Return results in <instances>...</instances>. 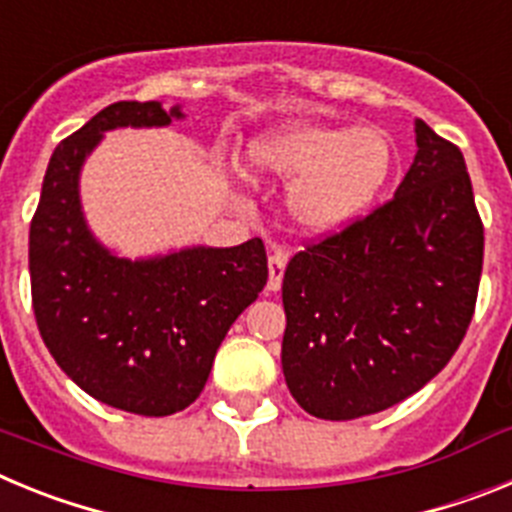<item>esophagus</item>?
Listing matches in <instances>:
<instances>
[{
    "label": "esophagus",
    "mask_w": 512,
    "mask_h": 512,
    "mask_svg": "<svg viewBox=\"0 0 512 512\" xmlns=\"http://www.w3.org/2000/svg\"><path fill=\"white\" fill-rule=\"evenodd\" d=\"M284 269H287V253H284L282 248H274V251L269 253V284H266L271 292H279V289H282Z\"/></svg>",
    "instance_id": "obj_1"
}]
</instances>
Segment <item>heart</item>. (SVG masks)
Here are the masks:
<instances>
[{"mask_svg":"<svg viewBox=\"0 0 512 512\" xmlns=\"http://www.w3.org/2000/svg\"><path fill=\"white\" fill-rule=\"evenodd\" d=\"M253 176L287 182V210L310 233L346 228L377 202L397 169L392 135L377 125L284 122L246 143Z\"/></svg>","mask_w":512,"mask_h":512,"instance_id":"obj_1","label":"heart"}]
</instances>
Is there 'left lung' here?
Returning a JSON list of instances; mask_svg holds the SVG:
<instances>
[{
  "label": "left lung",
  "mask_w": 512,
  "mask_h": 512,
  "mask_svg": "<svg viewBox=\"0 0 512 512\" xmlns=\"http://www.w3.org/2000/svg\"><path fill=\"white\" fill-rule=\"evenodd\" d=\"M395 200L284 271L282 369L323 420L387 410L449 364L477 302L485 228L459 148L415 120Z\"/></svg>",
  "instance_id": "obj_1"
}]
</instances>
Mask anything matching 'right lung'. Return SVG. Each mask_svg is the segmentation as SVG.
<instances>
[{
  "label": "right lung",
  "instance_id": "obj_1",
  "mask_svg": "<svg viewBox=\"0 0 512 512\" xmlns=\"http://www.w3.org/2000/svg\"><path fill=\"white\" fill-rule=\"evenodd\" d=\"M182 104L115 102L58 143L30 223L33 310L45 346L81 390L125 413L189 408L235 318L264 289L261 238L122 259L89 228L81 169L120 128H166Z\"/></svg>",
  "mask_w": 512,
  "mask_h": 512
}]
</instances>
